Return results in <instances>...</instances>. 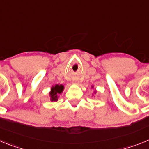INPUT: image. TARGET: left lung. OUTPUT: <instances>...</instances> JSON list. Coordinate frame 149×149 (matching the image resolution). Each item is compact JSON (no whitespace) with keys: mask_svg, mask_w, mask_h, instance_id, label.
<instances>
[{"mask_svg":"<svg viewBox=\"0 0 149 149\" xmlns=\"http://www.w3.org/2000/svg\"><path fill=\"white\" fill-rule=\"evenodd\" d=\"M92 88H94V86H92ZM96 93H97V91H96V90H94V94H92V96H94V94H96Z\"/></svg>","mask_w":149,"mask_h":149,"instance_id":"8db88e82","label":"left lung"}]
</instances>
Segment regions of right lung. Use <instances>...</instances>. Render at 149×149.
<instances>
[{
	"label": "right lung",
	"mask_w": 149,
	"mask_h": 149,
	"mask_svg": "<svg viewBox=\"0 0 149 149\" xmlns=\"http://www.w3.org/2000/svg\"><path fill=\"white\" fill-rule=\"evenodd\" d=\"M64 89V86L62 84L58 85L57 84L55 85H53L51 88V91H49V97H50V101L52 102H56L58 101L59 97V94L63 92Z\"/></svg>",
	"instance_id": "obj_1"
}]
</instances>
